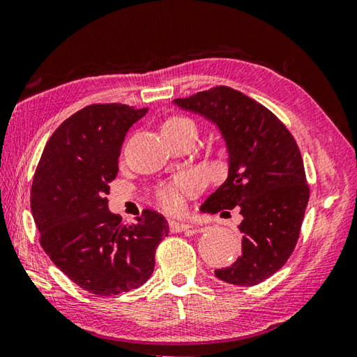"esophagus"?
<instances>
[{
  "label": "esophagus",
  "mask_w": 357,
  "mask_h": 357,
  "mask_svg": "<svg viewBox=\"0 0 357 357\" xmlns=\"http://www.w3.org/2000/svg\"><path fill=\"white\" fill-rule=\"evenodd\" d=\"M168 226H170V231L172 232H184V231H189L192 226L183 223V222H174V220H170L168 222Z\"/></svg>",
  "instance_id": "1"
}]
</instances>
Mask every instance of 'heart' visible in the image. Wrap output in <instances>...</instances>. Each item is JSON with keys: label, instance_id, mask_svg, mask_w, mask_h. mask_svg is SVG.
Masks as SVG:
<instances>
[{"label": "heart", "instance_id": "b5f03b06", "mask_svg": "<svg viewBox=\"0 0 357 357\" xmlns=\"http://www.w3.org/2000/svg\"><path fill=\"white\" fill-rule=\"evenodd\" d=\"M184 128H197L195 123L187 116H170V119L164 121L162 125V131L164 132H174ZM201 187H203V179L195 172H185L179 174L168 183L160 184L156 190V199L159 204L168 212H178L184 204V199L187 197L197 193Z\"/></svg>", "mask_w": 357, "mask_h": 357}]
</instances>
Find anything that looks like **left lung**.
Wrapping results in <instances>:
<instances>
[{"instance_id":"left-lung-1","label":"left lung","mask_w":357,"mask_h":357,"mask_svg":"<svg viewBox=\"0 0 357 357\" xmlns=\"http://www.w3.org/2000/svg\"><path fill=\"white\" fill-rule=\"evenodd\" d=\"M173 102L212 121L228 150V178L201 211H241L242 256L215 276L234 286H256L287 262L300 237L309 201L300 148L273 112L231 87Z\"/></svg>"}]
</instances>
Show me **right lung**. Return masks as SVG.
I'll return each instance as SVG.
<instances>
[{
    "instance_id": "add662e5",
    "label": "right lung",
    "mask_w": 357,
    "mask_h": 357,
    "mask_svg": "<svg viewBox=\"0 0 357 357\" xmlns=\"http://www.w3.org/2000/svg\"><path fill=\"white\" fill-rule=\"evenodd\" d=\"M148 107L90 105L67 119L45 145L31 187L42 248L57 268L93 295L145 284L168 223L145 209L132 225L109 211L123 140Z\"/></svg>"
}]
</instances>
